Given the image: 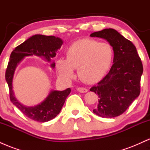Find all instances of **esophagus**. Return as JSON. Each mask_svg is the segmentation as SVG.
<instances>
[{"mask_svg": "<svg viewBox=\"0 0 150 150\" xmlns=\"http://www.w3.org/2000/svg\"><path fill=\"white\" fill-rule=\"evenodd\" d=\"M77 91L81 93H86L87 92V91L88 90H87V89L84 88V87H79V88H77Z\"/></svg>", "mask_w": 150, "mask_h": 150, "instance_id": "obj_1", "label": "esophagus"}]
</instances>
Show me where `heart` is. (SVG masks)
<instances>
[{"label":"heart","mask_w":150,"mask_h":150,"mask_svg":"<svg viewBox=\"0 0 150 150\" xmlns=\"http://www.w3.org/2000/svg\"><path fill=\"white\" fill-rule=\"evenodd\" d=\"M65 55L66 59L58 58L56 61L58 75L65 80H71L75 77V69H77L81 80L94 84L101 80L109 70L113 50L106 42L83 39L73 43Z\"/></svg>","instance_id":"obj_1"}]
</instances>
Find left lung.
<instances>
[{
    "instance_id": "8db88e82",
    "label": "left lung",
    "mask_w": 150,
    "mask_h": 150,
    "mask_svg": "<svg viewBox=\"0 0 150 150\" xmlns=\"http://www.w3.org/2000/svg\"><path fill=\"white\" fill-rule=\"evenodd\" d=\"M90 37L105 39L113 50L111 70L90 89L99 97L93 112L103 118L120 116L140 95L142 61L134 44L113 29L94 32Z\"/></svg>"
}]
</instances>
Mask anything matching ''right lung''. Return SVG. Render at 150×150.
<instances>
[{
  "mask_svg": "<svg viewBox=\"0 0 150 150\" xmlns=\"http://www.w3.org/2000/svg\"><path fill=\"white\" fill-rule=\"evenodd\" d=\"M63 41L54 36L35 34L27 39L22 44L13 50L10 56L6 73V80L10 89V99L22 113L31 119L38 122H46L54 118L61 111L65 99L71 92L70 88L63 91L51 90L44 101L34 106L23 105L15 97L13 89V81L18 65L27 56L33 55L39 56L46 61H51V58L56 56V52L61 49ZM56 63L53 62L50 66L55 68Z\"/></svg>",
  "mask_w": 150,
  "mask_h": 150,
  "instance_id": "1",
  "label": "right lung"
}]
</instances>
